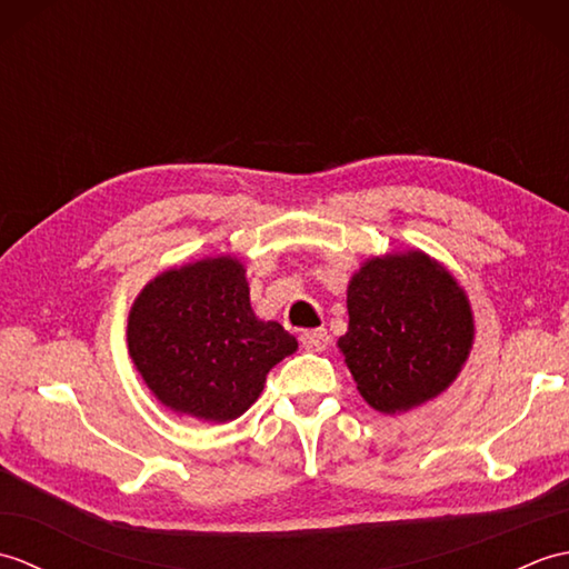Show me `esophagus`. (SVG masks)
<instances>
[{
	"mask_svg": "<svg viewBox=\"0 0 569 569\" xmlns=\"http://www.w3.org/2000/svg\"><path fill=\"white\" fill-rule=\"evenodd\" d=\"M300 342H303L308 352H322V349L330 345V337H328V330H322V328L306 330L303 335H300Z\"/></svg>",
	"mask_w": 569,
	"mask_h": 569,
	"instance_id": "esophagus-1",
	"label": "esophagus"
}]
</instances>
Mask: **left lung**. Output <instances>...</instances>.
<instances>
[{"label":"left lung","instance_id":"obj_1","mask_svg":"<svg viewBox=\"0 0 569 569\" xmlns=\"http://www.w3.org/2000/svg\"><path fill=\"white\" fill-rule=\"evenodd\" d=\"M347 310L337 347L361 398L386 416L440 396L475 342L465 288L418 249L361 263L347 286Z\"/></svg>","mask_w":569,"mask_h":569}]
</instances>
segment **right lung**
<instances>
[{
	"mask_svg": "<svg viewBox=\"0 0 569 569\" xmlns=\"http://www.w3.org/2000/svg\"><path fill=\"white\" fill-rule=\"evenodd\" d=\"M247 269L210 257L168 269L129 310V355L143 383L178 416L227 422L263 391L266 373L298 349L249 303Z\"/></svg>",
	"mask_w": 569,
	"mask_h": 569,
	"instance_id": "obj_1",
	"label": "right lung"
}]
</instances>
